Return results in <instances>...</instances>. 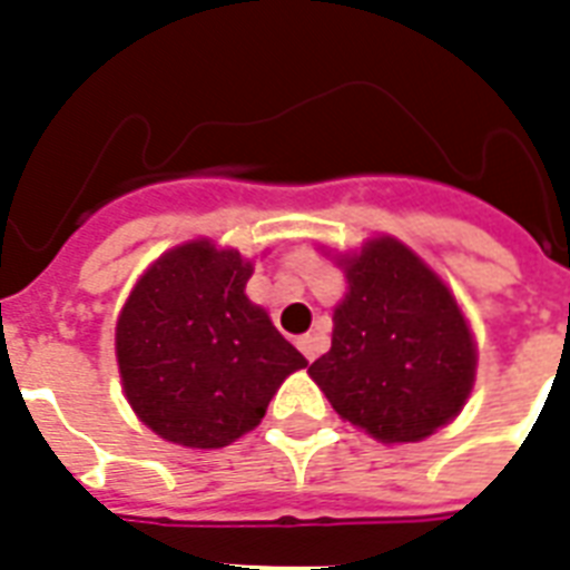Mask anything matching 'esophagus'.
Segmentation results:
<instances>
[{"label":"esophagus","instance_id":"esophagus-1","mask_svg":"<svg viewBox=\"0 0 570 570\" xmlns=\"http://www.w3.org/2000/svg\"><path fill=\"white\" fill-rule=\"evenodd\" d=\"M298 348H302L307 361H316L322 348H325V343H322L320 334H304V337H298Z\"/></svg>","mask_w":570,"mask_h":570}]
</instances>
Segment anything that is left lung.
<instances>
[{
  "label": "left lung",
  "instance_id": "8db88e82",
  "mask_svg": "<svg viewBox=\"0 0 570 570\" xmlns=\"http://www.w3.org/2000/svg\"><path fill=\"white\" fill-rule=\"evenodd\" d=\"M346 295L311 379L343 420L381 443H416L455 420L476 381V337L441 275L405 242L340 254Z\"/></svg>",
  "mask_w": 570,
  "mask_h": 570
}]
</instances>
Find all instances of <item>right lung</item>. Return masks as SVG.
<instances>
[{
  "label": "right lung",
  "mask_w": 570,
  "mask_h": 570,
  "mask_svg": "<svg viewBox=\"0 0 570 570\" xmlns=\"http://www.w3.org/2000/svg\"><path fill=\"white\" fill-rule=\"evenodd\" d=\"M254 263L209 239L154 259L129 289L115 355L129 407L159 438L222 450L257 429L307 357L245 295Z\"/></svg>",
  "instance_id": "obj_1"
}]
</instances>
